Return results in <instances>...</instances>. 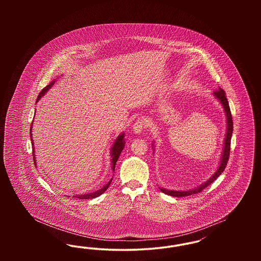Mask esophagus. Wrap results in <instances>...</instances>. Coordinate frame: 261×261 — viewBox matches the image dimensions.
<instances>
[{
    "label": "esophagus",
    "instance_id": "34e87169",
    "mask_svg": "<svg viewBox=\"0 0 261 261\" xmlns=\"http://www.w3.org/2000/svg\"><path fill=\"white\" fill-rule=\"evenodd\" d=\"M145 126H146V121H145V119H143V118H139L138 120H137L136 122L134 123L133 125V131L135 132V133H141L143 130H144V128H145Z\"/></svg>",
    "mask_w": 261,
    "mask_h": 261
}]
</instances>
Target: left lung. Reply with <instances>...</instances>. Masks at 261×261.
Wrapping results in <instances>:
<instances>
[{"label": "left lung", "instance_id": "obj_1", "mask_svg": "<svg viewBox=\"0 0 261 261\" xmlns=\"http://www.w3.org/2000/svg\"><path fill=\"white\" fill-rule=\"evenodd\" d=\"M213 95L215 96L216 99L222 103L223 106L224 111L226 113V119H227V129H226V136L224 140V148L223 152L221 154V160H220V164L217 168V170L215 171V173L211 176V178L204 182L203 184H200L199 186L196 187L195 189L192 190H188V191H172V190H166L164 188H160L162 193L168 195V196H172V197H188L190 195L193 194H198L199 192H201L203 189H205L208 185H211L212 182L215 181V179L222 173L227 165V162L229 161V156H230V146H231V138H232V133H233V118H232V114L230 111V107H229V102L228 99L225 96V92L221 88H219V90L215 91L213 93Z\"/></svg>", "mask_w": 261, "mask_h": 261}]
</instances>
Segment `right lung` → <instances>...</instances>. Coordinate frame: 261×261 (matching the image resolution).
Returning a JSON list of instances; mask_svg holds the SVG:
<instances>
[{"mask_svg": "<svg viewBox=\"0 0 261 261\" xmlns=\"http://www.w3.org/2000/svg\"><path fill=\"white\" fill-rule=\"evenodd\" d=\"M55 82H56V80H53L49 85H47L46 87L44 88V89L40 92V94H39V96H38L37 101L39 99H41V97H43V96L46 94V92H47L49 89L51 88V86L55 84ZM32 124H33V123H32ZM32 124H31L30 130H32ZM30 138H31V144H32V146H33L32 149H33V160H34V164L37 165L36 162H35V150H34L35 148H34V143H33V140H32V134H31V133H30ZM124 133H121L119 136L116 138V140L114 141V143H113V145H112V149H111L112 167L113 172H114V168H115L116 162H117V160H118V158H119V155H120L122 149H124ZM112 181V178L108 182L107 185H105L101 189H99V190L96 191V192H93V193H90V194H84V195H76V196H74V198L80 199H94V198H97V197H99L102 193H105V192L107 191V189L111 185Z\"/></svg>", "mask_w": 261, "mask_h": 261, "instance_id": "add662e5", "label": "right lung"}]
</instances>
